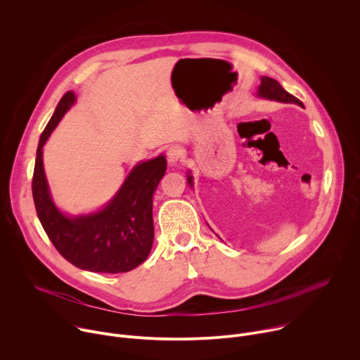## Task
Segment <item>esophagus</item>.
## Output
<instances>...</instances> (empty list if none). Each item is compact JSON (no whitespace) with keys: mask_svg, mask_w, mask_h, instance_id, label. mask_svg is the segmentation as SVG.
I'll list each match as a JSON object with an SVG mask.
<instances>
[{"mask_svg":"<svg viewBox=\"0 0 360 360\" xmlns=\"http://www.w3.org/2000/svg\"><path fill=\"white\" fill-rule=\"evenodd\" d=\"M167 157L171 164H176L182 158V149L178 145H172V146H169V149L167 152Z\"/></svg>","mask_w":360,"mask_h":360,"instance_id":"esophagus-1","label":"esophagus"}]
</instances>
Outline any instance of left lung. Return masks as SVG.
<instances>
[{
  "mask_svg": "<svg viewBox=\"0 0 360 360\" xmlns=\"http://www.w3.org/2000/svg\"><path fill=\"white\" fill-rule=\"evenodd\" d=\"M258 95L262 96V98H268V99H274V101H279V102H290V104L293 102V104H297V105L303 107L300 99H297L296 96H293L292 94L285 91L276 79H272L269 77H262L261 85H259V89H258ZM188 184L192 186V176L191 175H188Z\"/></svg>",
  "mask_w": 360,
  "mask_h": 360,
  "instance_id": "1",
  "label": "left lung"
}]
</instances>
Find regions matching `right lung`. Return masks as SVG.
<instances>
[{
	"label": "right lung",
	"mask_w": 360,
	"mask_h": 360,
	"mask_svg": "<svg viewBox=\"0 0 360 360\" xmlns=\"http://www.w3.org/2000/svg\"><path fill=\"white\" fill-rule=\"evenodd\" d=\"M74 101L72 91L61 98L38 142L32 176L37 215L49 240L74 266L99 274L128 272L141 265L150 252L152 198L165 175L167 160L160 155L138 164L104 210L91 215L65 217L49 195L42 165V146Z\"/></svg>",
	"instance_id": "obj_1"
}]
</instances>
